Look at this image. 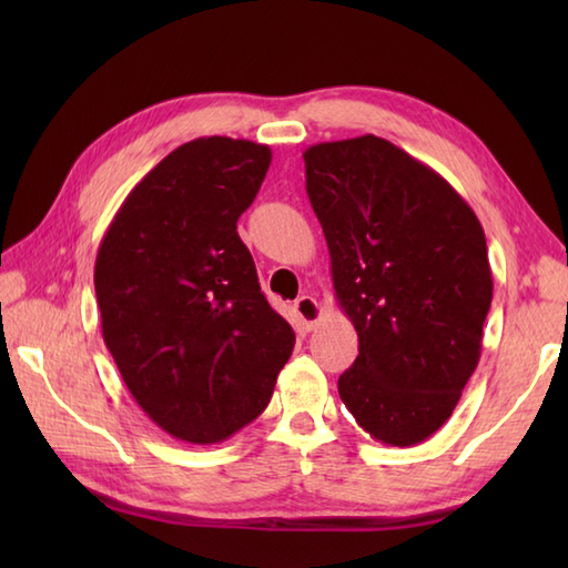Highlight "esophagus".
I'll return each mask as SVG.
<instances>
[{"label":"esophagus","instance_id":"obj_1","mask_svg":"<svg viewBox=\"0 0 568 568\" xmlns=\"http://www.w3.org/2000/svg\"><path fill=\"white\" fill-rule=\"evenodd\" d=\"M295 315L300 317V322H303V327L307 329V332H312L317 327V324L322 322V305L317 303L315 297H310V295H303L295 303Z\"/></svg>","mask_w":568,"mask_h":568}]
</instances>
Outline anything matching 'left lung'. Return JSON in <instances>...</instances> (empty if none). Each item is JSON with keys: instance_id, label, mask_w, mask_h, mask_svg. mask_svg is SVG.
<instances>
[{"instance_id": "obj_1", "label": "left lung", "mask_w": 568, "mask_h": 568, "mask_svg": "<svg viewBox=\"0 0 568 568\" xmlns=\"http://www.w3.org/2000/svg\"><path fill=\"white\" fill-rule=\"evenodd\" d=\"M307 195L358 334L339 397L390 446L429 439L476 371L493 300L486 234L429 165L373 134L315 143Z\"/></svg>"}]
</instances>
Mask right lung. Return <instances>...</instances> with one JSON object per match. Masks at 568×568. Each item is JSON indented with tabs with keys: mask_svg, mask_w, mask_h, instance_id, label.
Wrapping results in <instances>:
<instances>
[{
	"mask_svg": "<svg viewBox=\"0 0 568 568\" xmlns=\"http://www.w3.org/2000/svg\"><path fill=\"white\" fill-rule=\"evenodd\" d=\"M271 165L263 143L202 136L129 192L94 261L104 344L155 425L216 444L271 403L295 332L263 297L236 222Z\"/></svg>",
	"mask_w": 568,
	"mask_h": 568,
	"instance_id": "add662e5",
	"label": "right lung"
}]
</instances>
